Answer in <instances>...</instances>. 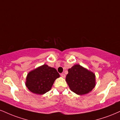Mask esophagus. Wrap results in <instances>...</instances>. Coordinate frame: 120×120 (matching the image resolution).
I'll return each mask as SVG.
<instances>
[{"instance_id":"obj_1","label":"esophagus","mask_w":120,"mask_h":120,"mask_svg":"<svg viewBox=\"0 0 120 120\" xmlns=\"http://www.w3.org/2000/svg\"><path fill=\"white\" fill-rule=\"evenodd\" d=\"M61 77H63V78H65V75L64 73H61Z\"/></svg>"}]
</instances>
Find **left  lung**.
Returning <instances> with one entry per match:
<instances>
[{"instance_id": "1", "label": "left lung", "mask_w": 120, "mask_h": 120, "mask_svg": "<svg viewBox=\"0 0 120 120\" xmlns=\"http://www.w3.org/2000/svg\"><path fill=\"white\" fill-rule=\"evenodd\" d=\"M66 81L70 90L79 95L88 93L96 85L94 74L78 64L69 69Z\"/></svg>"}]
</instances>
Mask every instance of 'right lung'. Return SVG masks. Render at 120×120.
<instances>
[{
	"instance_id": "obj_1",
	"label": "right lung",
	"mask_w": 120,
	"mask_h": 120,
	"mask_svg": "<svg viewBox=\"0 0 120 120\" xmlns=\"http://www.w3.org/2000/svg\"><path fill=\"white\" fill-rule=\"evenodd\" d=\"M59 76L55 69L44 64L28 73L26 86L32 93L44 94L51 89L55 79Z\"/></svg>"
}]
</instances>
